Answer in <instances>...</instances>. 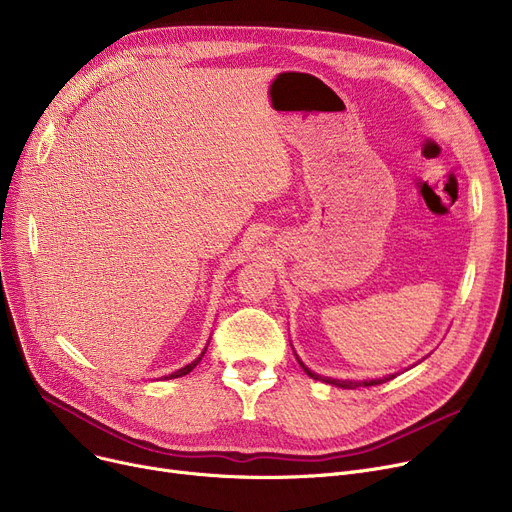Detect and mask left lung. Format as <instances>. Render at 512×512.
Returning a JSON list of instances; mask_svg holds the SVG:
<instances>
[{"label": "left lung", "instance_id": "left-lung-1", "mask_svg": "<svg viewBox=\"0 0 512 512\" xmlns=\"http://www.w3.org/2000/svg\"><path fill=\"white\" fill-rule=\"evenodd\" d=\"M294 355H297V353H294ZM297 361H299V365L303 367V371L309 375V378L319 380V382H326V384H332V386H338V388H344V390H353V388H359V386H378V384H384V382H388V380L396 378V375H388V378L361 380V382H355V380H334V378H326V375H319V373L311 371V369H309V367L299 359V355H297Z\"/></svg>", "mask_w": 512, "mask_h": 512}]
</instances>
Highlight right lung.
Returning a JSON list of instances; mask_svg holds the SVG:
<instances>
[{
  "instance_id": "add662e5",
  "label": "right lung",
  "mask_w": 512,
  "mask_h": 512,
  "mask_svg": "<svg viewBox=\"0 0 512 512\" xmlns=\"http://www.w3.org/2000/svg\"><path fill=\"white\" fill-rule=\"evenodd\" d=\"M209 344V342H207ZM205 351H207V346L203 348V353L193 361V363H188V365H184L182 369H178V371H174V373H170V375H164V380H172V378H182V375H186V373H191L197 365H199V361L203 359V355H205Z\"/></svg>"
}]
</instances>
